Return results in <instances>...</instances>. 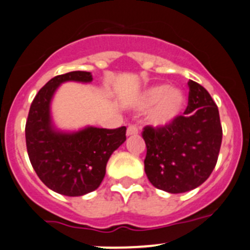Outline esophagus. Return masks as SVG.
<instances>
[{
  "label": "esophagus",
  "mask_w": 250,
  "mask_h": 250,
  "mask_svg": "<svg viewBox=\"0 0 250 250\" xmlns=\"http://www.w3.org/2000/svg\"><path fill=\"white\" fill-rule=\"evenodd\" d=\"M139 134V129H137L136 125H130L126 130V135L127 136H132V135H137Z\"/></svg>",
  "instance_id": "esophagus-1"
}]
</instances>
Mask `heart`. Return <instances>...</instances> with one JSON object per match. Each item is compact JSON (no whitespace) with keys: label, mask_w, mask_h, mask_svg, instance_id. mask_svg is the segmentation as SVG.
Listing matches in <instances>:
<instances>
[{"label":"heart","mask_w":250,"mask_h":250,"mask_svg":"<svg viewBox=\"0 0 250 250\" xmlns=\"http://www.w3.org/2000/svg\"><path fill=\"white\" fill-rule=\"evenodd\" d=\"M187 104L184 93L168 84H154L146 88L135 99V109L149 110L148 121L154 127H167L180 115Z\"/></svg>","instance_id":"1"}]
</instances>
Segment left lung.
I'll return each mask as SVG.
<instances>
[{"mask_svg":"<svg viewBox=\"0 0 250 250\" xmlns=\"http://www.w3.org/2000/svg\"><path fill=\"white\" fill-rule=\"evenodd\" d=\"M189 102L167 127H144L145 172L157 189L170 194L203 184L217 163L222 142L218 108L203 85L190 80Z\"/></svg>","mask_w":250,"mask_h":250,"instance_id":"8db88e82","label":"left lung"}]
</instances>
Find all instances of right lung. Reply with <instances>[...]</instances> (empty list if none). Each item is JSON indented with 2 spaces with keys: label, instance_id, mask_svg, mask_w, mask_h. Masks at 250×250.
Here are the masks:
<instances>
[{
  "label": "right lung",
  "instance_id": "right-lung-1",
  "mask_svg": "<svg viewBox=\"0 0 250 250\" xmlns=\"http://www.w3.org/2000/svg\"><path fill=\"white\" fill-rule=\"evenodd\" d=\"M91 72L72 71L51 78L38 92L25 124V142L35 173L49 189L66 196H82L101 185L111 153L126 140V127L85 126L62 131L54 125L51 101L62 83H91Z\"/></svg>",
  "mask_w": 250,
  "mask_h": 250
}]
</instances>
